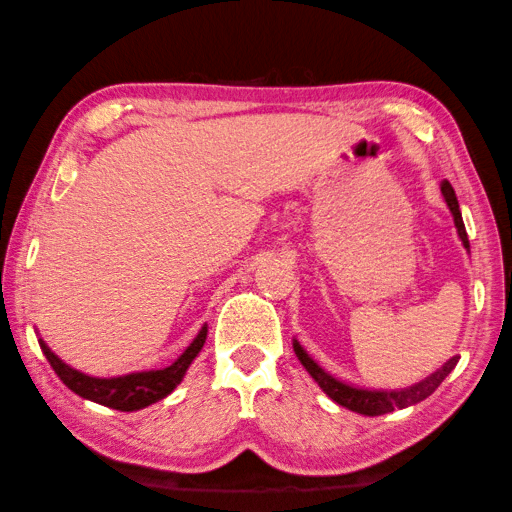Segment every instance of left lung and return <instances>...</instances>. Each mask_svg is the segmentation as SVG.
I'll return each instance as SVG.
<instances>
[{"label":"left lung","instance_id":"1","mask_svg":"<svg viewBox=\"0 0 512 512\" xmlns=\"http://www.w3.org/2000/svg\"><path fill=\"white\" fill-rule=\"evenodd\" d=\"M441 192H443V197H445V203H448L450 210H452L454 226H457V230H459V237L463 241V246L470 248L468 232H466V226H463L459 201H457V194H454V188H452L448 181H443L441 183ZM293 349L297 353V360H300L302 365H304V369L313 376L315 383L322 387L324 394H327L329 398H333V401H336L338 405L347 407V410L358 412V414H365V416H380V414H387V412H394V410H403V407H410V405L421 403L423 398L430 396L434 389L443 383L445 376H448L450 371L457 367V362H459L457 356L450 358L439 371H434L430 378L421 380V383L410 387V389H401V392H369V389L349 387L345 383H340V380H336L333 376H329L322 367L315 365V362L309 358V353H306L300 345H297V340L293 342Z\"/></svg>","mask_w":512,"mask_h":512}]
</instances>
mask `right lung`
Returning <instances> with one entry per match:
<instances>
[{
	"instance_id": "1",
	"label": "right lung",
	"mask_w": 512,
	"mask_h": 512,
	"mask_svg": "<svg viewBox=\"0 0 512 512\" xmlns=\"http://www.w3.org/2000/svg\"><path fill=\"white\" fill-rule=\"evenodd\" d=\"M208 327L199 331V336L194 338L192 345L185 349L179 358H176L170 367L156 369V371H141V374H129L120 378H91L80 374V371L71 369L69 365L55 356V353L40 342L46 360L53 367L55 374L67 385L71 392H76L82 398L100 403L111 410L120 412H134L143 410V407L161 401L167 394H172V389L181 383L183 374L188 371L190 362L197 358L203 342H206Z\"/></svg>"
}]
</instances>
